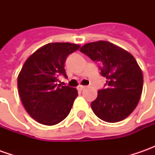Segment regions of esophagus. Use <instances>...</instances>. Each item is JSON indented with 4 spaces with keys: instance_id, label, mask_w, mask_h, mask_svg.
Masks as SVG:
<instances>
[{
    "instance_id": "34e87169",
    "label": "esophagus",
    "mask_w": 155,
    "mask_h": 155,
    "mask_svg": "<svg viewBox=\"0 0 155 155\" xmlns=\"http://www.w3.org/2000/svg\"><path fill=\"white\" fill-rule=\"evenodd\" d=\"M85 89V86H83V85H79V86L78 87V91H83V90H84Z\"/></svg>"
}]
</instances>
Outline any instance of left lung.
<instances>
[{
	"mask_svg": "<svg viewBox=\"0 0 155 155\" xmlns=\"http://www.w3.org/2000/svg\"><path fill=\"white\" fill-rule=\"evenodd\" d=\"M80 51L98 64L100 74L107 78L105 88L91 104L95 115L107 122L128 117L139 103L143 87L142 71L134 57L104 40L85 44Z\"/></svg>",
	"mask_w": 155,
	"mask_h": 155,
	"instance_id": "1",
	"label": "left lung"
}]
</instances>
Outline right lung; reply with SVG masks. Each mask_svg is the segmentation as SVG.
<instances>
[{
  "label": "right lung",
  "instance_id": "add662e5",
  "mask_svg": "<svg viewBox=\"0 0 155 155\" xmlns=\"http://www.w3.org/2000/svg\"><path fill=\"white\" fill-rule=\"evenodd\" d=\"M71 43H49L26 60L18 76V89L27 113L44 125L58 124L68 116L78 97L75 88L58 84V78H67L64 63L79 49Z\"/></svg>",
  "mask_w": 155,
  "mask_h": 155
}]
</instances>
